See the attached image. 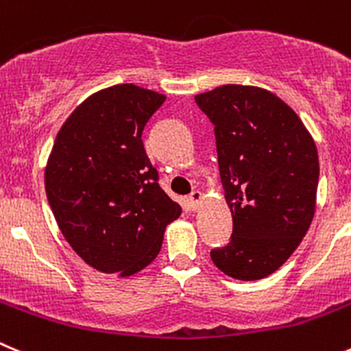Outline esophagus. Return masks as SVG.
Returning a JSON list of instances; mask_svg holds the SVG:
<instances>
[{
	"label": "esophagus",
	"mask_w": 351,
	"mask_h": 351,
	"mask_svg": "<svg viewBox=\"0 0 351 351\" xmlns=\"http://www.w3.org/2000/svg\"><path fill=\"white\" fill-rule=\"evenodd\" d=\"M202 199H203V195H202V191H198V189H196V191H193L191 195L188 196V202L193 208H198V205L202 203Z\"/></svg>",
	"instance_id": "esophagus-1"
}]
</instances>
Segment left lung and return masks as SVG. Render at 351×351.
<instances>
[{"mask_svg": "<svg viewBox=\"0 0 351 351\" xmlns=\"http://www.w3.org/2000/svg\"><path fill=\"white\" fill-rule=\"evenodd\" d=\"M215 125L231 243L212 262L239 281H258L293 255L315 213L319 155L300 117L276 95L226 84L195 96Z\"/></svg>", "mask_w": 351, "mask_h": 351, "instance_id": "8db88e82", "label": "left lung"}]
</instances>
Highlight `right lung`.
Returning a JSON list of instances; mask_svg holds the SVG:
<instances>
[{"label": "right lung", "mask_w": 351, "mask_h": 351, "mask_svg": "<svg viewBox=\"0 0 351 351\" xmlns=\"http://www.w3.org/2000/svg\"><path fill=\"white\" fill-rule=\"evenodd\" d=\"M165 96L117 84L89 96L56 134L45 170L63 238L88 265L129 278L153 262L181 205L158 184L143 129Z\"/></svg>", "instance_id": "add662e5"}]
</instances>
